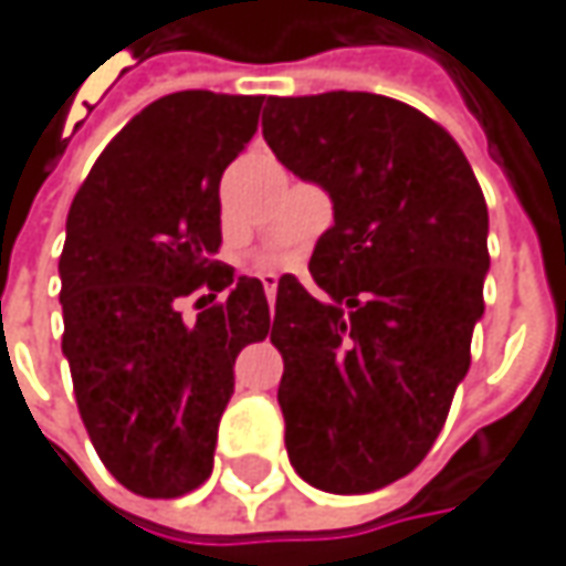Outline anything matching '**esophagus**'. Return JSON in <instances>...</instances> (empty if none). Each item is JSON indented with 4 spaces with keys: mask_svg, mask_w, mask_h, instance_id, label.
Here are the masks:
<instances>
[{
    "mask_svg": "<svg viewBox=\"0 0 566 566\" xmlns=\"http://www.w3.org/2000/svg\"><path fill=\"white\" fill-rule=\"evenodd\" d=\"M264 293H268V302L273 305V298H276V276H264Z\"/></svg>",
    "mask_w": 566,
    "mask_h": 566,
    "instance_id": "esophagus-1",
    "label": "esophagus"
}]
</instances>
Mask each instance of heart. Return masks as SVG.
Masks as SVG:
<instances>
[{
    "label": "heart",
    "mask_w": 566,
    "mask_h": 566,
    "mask_svg": "<svg viewBox=\"0 0 566 566\" xmlns=\"http://www.w3.org/2000/svg\"><path fill=\"white\" fill-rule=\"evenodd\" d=\"M280 268H298V258H273V261H268V270Z\"/></svg>",
    "instance_id": "1"
}]
</instances>
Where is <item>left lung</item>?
Listing matches in <instances>:
<instances>
[{
  "label": "left lung",
  "instance_id": "1",
  "mask_svg": "<svg viewBox=\"0 0 566 566\" xmlns=\"http://www.w3.org/2000/svg\"><path fill=\"white\" fill-rule=\"evenodd\" d=\"M264 139L334 200L312 251L315 298L280 276L270 344L302 481L369 494L433 449L484 315L488 203L459 143L369 92L268 98Z\"/></svg>",
  "mask_w": 566,
  "mask_h": 566
}]
</instances>
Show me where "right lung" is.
I'll use <instances>...</instances> for the list:
<instances>
[{
    "instance_id": "1",
    "label": "right lung",
    "mask_w": 566,
    "mask_h": 566,
    "mask_svg": "<svg viewBox=\"0 0 566 566\" xmlns=\"http://www.w3.org/2000/svg\"><path fill=\"white\" fill-rule=\"evenodd\" d=\"M261 104L197 88L153 101L70 207L60 302L75 405L104 468L139 496L171 500L210 478L235 356L270 331L261 280L216 261L219 181ZM193 292L201 312L187 323L180 298Z\"/></svg>"
}]
</instances>
